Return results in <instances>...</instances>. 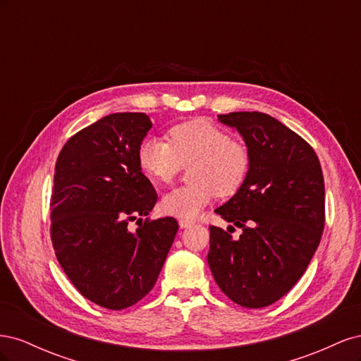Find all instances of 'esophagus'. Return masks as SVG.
<instances>
[{"label":"esophagus","mask_w":361,"mask_h":361,"mask_svg":"<svg viewBox=\"0 0 361 361\" xmlns=\"http://www.w3.org/2000/svg\"><path fill=\"white\" fill-rule=\"evenodd\" d=\"M194 224V221L192 220H187V218H179V226L182 227V228H185V227H191Z\"/></svg>","instance_id":"34e87169"}]
</instances>
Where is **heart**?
Here are the masks:
<instances>
[{
	"instance_id": "1",
	"label": "heart",
	"mask_w": 361,
	"mask_h": 361,
	"mask_svg": "<svg viewBox=\"0 0 361 361\" xmlns=\"http://www.w3.org/2000/svg\"><path fill=\"white\" fill-rule=\"evenodd\" d=\"M167 138L169 143L146 138L137 150L141 171L159 183H170L182 166L191 164V183L164 195V214L194 218L215 195L232 197L244 187L251 154L243 141L232 140L224 129L204 118H194L173 126Z\"/></svg>"
}]
</instances>
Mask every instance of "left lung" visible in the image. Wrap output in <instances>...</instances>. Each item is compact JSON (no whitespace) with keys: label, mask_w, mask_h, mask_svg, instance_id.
Here are the masks:
<instances>
[{"label":"left lung","mask_w":361,"mask_h":361,"mask_svg":"<svg viewBox=\"0 0 361 361\" xmlns=\"http://www.w3.org/2000/svg\"><path fill=\"white\" fill-rule=\"evenodd\" d=\"M251 154L244 187L215 209L243 228L239 238L209 226L207 264L233 302L260 309L286 295L307 269L325 224L322 169L313 147L265 113L220 114Z\"/></svg>","instance_id":"8db88e82"}]
</instances>
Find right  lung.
Here are the masks:
<instances>
[{
    "label": "right lung",
    "mask_w": 361,
    "mask_h": 361,
    "mask_svg": "<svg viewBox=\"0 0 361 361\" xmlns=\"http://www.w3.org/2000/svg\"><path fill=\"white\" fill-rule=\"evenodd\" d=\"M150 128L145 113L105 116L72 135L56 162L54 251L82 297L110 310L130 307L152 290L179 228L173 216L141 218L158 200L137 159Z\"/></svg>",
    "instance_id": "right-lung-1"
}]
</instances>
